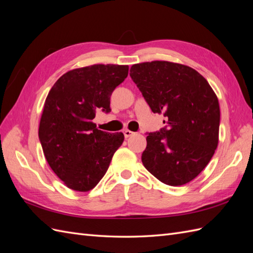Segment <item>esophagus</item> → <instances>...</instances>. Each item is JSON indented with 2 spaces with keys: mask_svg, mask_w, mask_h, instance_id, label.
I'll return each instance as SVG.
<instances>
[{
  "mask_svg": "<svg viewBox=\"0 0 253 253\" xmlns=\"http://www.w3.org/2000/svg\"><path fill=\"white\" fill-rule=\"evenodd\" d=\"M124 134H125V137L126 138H127V137H131L132 135H134L135 133L134 132H132V131H129V129H125L124 131Z\"/></svg>",
  "mask_w": 253,
  "mask_h": 253,
  "instance_id": "1",
  "label": "esophagus"
}]
</instances>
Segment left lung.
I'll list each match as a JSON object with an SVG mask.
<instances>
[{
  "mask_svg": "<svg viewBox=\"0 0 253 253\" xmlns=\"http://www.w3.org/2000/svg\"><path fill=\"white\" fill-rule=\"evenodd\" d=\"M129 72L152 112L166 117L163 128L148 133L142 164L166 185H185L205 169L217 148V97L187 65L152 61L134 64Z\"/></svg>",
  "mask_w": 253,
  "mask_h": 253,
  "instance_id": "obj_1",
  "label": "left lung"
}]
</instances>
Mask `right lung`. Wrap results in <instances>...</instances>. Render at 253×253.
Returning a JSON list of instances; mask_svg holds the SVG:
<instances>
[{"mask_svg": "<svg viewBox=\"0 0 253 253\" xmlns=\"http://www.w3.org/2000/svg\"><path fill=\"white\" fill-rule=\"evenodd\" d=\"M127 74V65L95 64L67 72L49 90L39 139L51 170L70 189L95 188L124 142L121 132L100 131L93 119L99 110L111 112V95Z\"/></svg>", "mask_w": 253, "mask_h": 253, "instance_id": "obj_1", "label": "right lung"}]
</instances>
